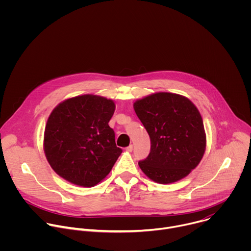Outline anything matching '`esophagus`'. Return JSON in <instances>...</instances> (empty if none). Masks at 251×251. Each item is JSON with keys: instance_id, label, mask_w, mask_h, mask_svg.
Returning <instances> with one entry per match:
<instances>
[{"instance_id": "obj_1", "label": "esophagus", "mask_w": 251, "mask_h": 251, "mask_svg": "<svg viewBox=\"0 0 251 251\" xmlns=\"http://www.w3.org/2000/svg\"><path fill=\"white\" fill-rule=\"evenodd\" d=\"M132 150H133V145H129V146L126 148V151H127V152H132Z\"/></svg>"}]
</instances>
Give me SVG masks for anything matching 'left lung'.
I'll return each mask as SVG.
<instances>
[{
	"mask_svg": "<svg viewBox=\"0 0 251 251\" xmlns=\"http://www.w3.org/2000/svg\"><path fill=\"white\" fill-rule=\"evenodd\" d=\"M151 140L148 157L138 164L152 181L170 184L187 176L201 162L205 132L195 104L185 96L158 92L134 103Z\"/></svg>",
	"mask_w": 251,
	"mask_h": 251,
	"instance_id": "8db88e82",
	"label": "left lung"
}]
</instances>
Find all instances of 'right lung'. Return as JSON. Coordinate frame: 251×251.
<instances>
[{"label":"right lung","instance_id":"right-lung-1","mask_svg":"<svg viewBox=\"0 0 251 251\" xmlns=\"http://www.w3.org/2000/svg\"><path fill=\"white\" fill-rule=\"evenodd\" d=\"M115 111L111 99L85 94L64 100L50 113L44 149L53 171L81 187L97 185L122 153L108 122Z\"/></svg>","mask_w":251,"mask_h":251}]
</instances>
